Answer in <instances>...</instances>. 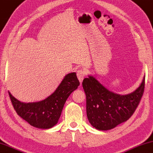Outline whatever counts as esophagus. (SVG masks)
<instances>
[{"label": "esophagus", "mask_w": 153, "mask_h": 153, "mask_svg": "<svg viewBox=\"0 0 153 153\" xmlns=\"http://www.w3.org/2000/svg\"><path fill=\"white\" fill-rule=\"evenodd\" d=\"M86 75V72L85 71L82 70V69H79L77 71V78H78L79 82L82 84V80L84 79V77H85Z\"/></svg>", "instance_id": "34e87169"}]
</instances>
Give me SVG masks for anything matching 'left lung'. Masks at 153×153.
<instances>
[{
	"label": "left lung",
	"mask_w": 153,
	"mask_h": 153,
	"mask_svg": "<svg viewBox=\"0 0 153 153\" xmlns=\"http://www.w3.org/2000/svg\"><path fill=\"white\" fill-rule=\"evenodd\" d=\"M82 87L87 98V115L89 123L97 130H108L132 117L143 96L145 77L140 86L127 95L109 91L91 76L83 79Z\"/></svg>",
	"instance_id": "1"
}]
</instances>
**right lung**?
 <instances>
[{
  "instance_id": "1",
  "label": "right lung",
  "mask_w": 153,
  "mask_h": 153,
  "mask_svg": "<svg viewBox=\"0 0 153 153\" xmlns=\"http://www.w3.org/2000/svg\"><path fill=\"white\" fill-rule=\"evenodd\" d=\"M79 85L76 73L66 75L54 93L44 100L25 103L9 95L17 114L32 126L49 129L57 123L66 100Z\"/></svg>"
}]
</instances>
